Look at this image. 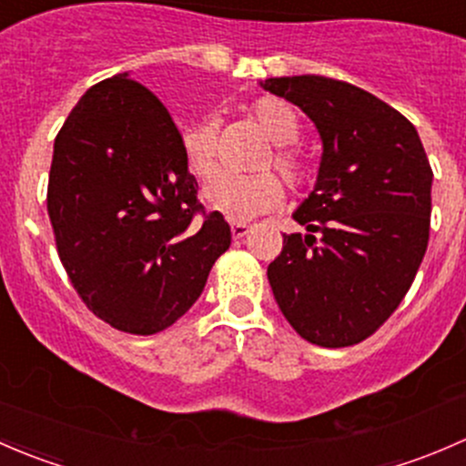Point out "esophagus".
Segmentation results:
<instances>
[{
	"label": "esophagus",
	"mask_w": 466,
	"mask_h": 466,
	"mask_svg": "<svg viewBox=\"0 0 466 466\" xmlns=\"http://www.w3.org/2000/svg\"><path fill=\"white\" fill-rule=\"evenodd\" d=\"M248 229H250V225H248L246 220H232V237L234 238H243L248 234Z\"/></svg>",
	"instance_id": "34e87169"
}]
</instances>
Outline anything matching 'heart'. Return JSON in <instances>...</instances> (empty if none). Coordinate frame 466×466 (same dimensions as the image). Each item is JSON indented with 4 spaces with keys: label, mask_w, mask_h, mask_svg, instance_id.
<instances>
[{
    "label": "heart",
    "mask_w": 466,
    "mask_h": 466,
    "mask_svg": "<svg viewBox=\"0 0 466 466\" xmlns=\"http://www.w3.org/2000/svg\"><path fill=\"white\" fill-rule=\"evenodd\" d=\"M250 115L259 124L263 135L272 144L279 146L272 153V159L263 162V167H268L270 162L275 164L277 171L284 176V180L293 189L309 185L313 176L311 162L298 150L286 148V144L298 142L299 130H302L298 112L281 98L261 96L250 106ZM216 130H218V126H216L214 116L196 121L182 130V155H185L187 167L194 176L207 177L214 171L216 153H218ZM203 198L211 209L220 211L228 218L243 220L279 207L284 200V187H281L279 177L270 171L252 173V176L218 171L207 180Z\"/></svg>",
    "instance_id": "1"
}]
</instances>
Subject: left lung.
<instances>
[{
	"mask_svg": "<svg viewBox=\"0 0 466 466\" xmlns=\"http://www.w3.org/2000/svg\"><path fill=\"white\" fill-rule=\"evenodd\" d=\"M322 139L318 180L268 281L290 327L320 347L365 340L401 304L426 255L431 171L415 126L374 94L327 76L266 78Z\"/></svg>",
	"mask_w": 466,
	"mask_h": 466,
	"instance_id": "obj_1",
	"label": "left lung"
}]
</instances>
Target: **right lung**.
Masks as SVG:
<instances>
[{"label":"right lung","instance_id":"right-lung-1","mask_svg":"<svg viewBox=\"0 0 466 466\" xmlns=\"http://www.w3.org/2000/svg\"><path fill=\"white\" fill-rule=\"evenodd\" d=\"M180 139L128 74L89 87L56 137L46 211L58 257L89 311L119 331L171 327L232 243L223 214L198 203Z\"/></svg>","mask_w":466,"mask_h":466}]
</instances>
